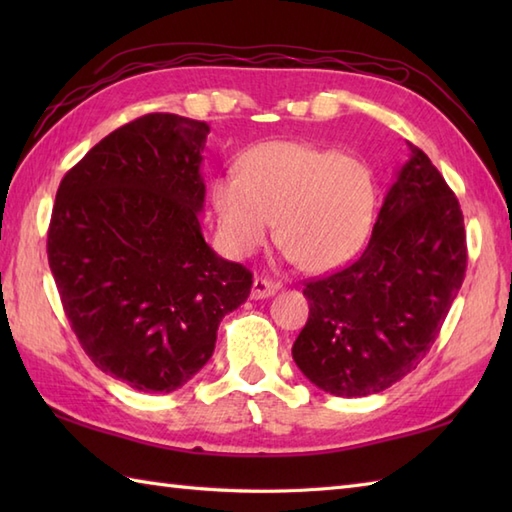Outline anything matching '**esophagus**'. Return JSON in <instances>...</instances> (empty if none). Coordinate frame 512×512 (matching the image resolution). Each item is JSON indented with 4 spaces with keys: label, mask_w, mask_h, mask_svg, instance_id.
Instances as JSON below:
<instances>
[{
    "label": "esophagus",
    "mask_w": 512,
    "mask_h": 512,
    "mask_svg": "<svg viewBox=\"0 0 512 512\" xmlns=\"http://www.w3.org/2000/svg\"><path fill=\"white\" fill-rule=\"evenodd\" d=\"M279 288H281V286L277 284V281L255 277L253 290H250V297H253V299H268V297H273Z\"/></svg>",
    "instance_id": "obj_1"
}]
</instances>
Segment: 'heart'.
I'll list each match as a JSON object with an SVG mask.
<instances>
[{
    "instance_id": "obj_1",
    "label": "heart",
    "mask_w": 512,
    "mask_h": 512,
    "mask_svg": "<svg viewBox=\"0 0 512 512\" xmlns=\"http://www.w3.org/2000/svg\"><path fill=\"white\" fill-rule=\"evenodd\" d=\"M213 209L228 253H255L273 231L308 273L343 266L363 246L376 206L374 173L361 158L273 140L246 151L237 173L213 182Z\"/></svg>"
}]
</instances>
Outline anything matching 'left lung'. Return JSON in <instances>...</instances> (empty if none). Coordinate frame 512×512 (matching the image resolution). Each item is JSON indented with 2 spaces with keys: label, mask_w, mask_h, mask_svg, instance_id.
I'll return each mask as SVG.
<instances>
[{
  "label": "left lung",
  "mask_w": 512,
  "mask_h": 512,
  "mask_svg": "<svg viewBox=\"0 0 512 512\" xmlns=\"http://www.w3.org/2000/svg\"><path fill=\"white\" fill-rule=\"evenodd\" d=\"M409 151L361 257L303 288L310 317L292 358L334 396L378 394L416 369L462 288L460 202L429 156Z\"/></svg>",
  "instance_id": "obj_1"
}]
</instances>
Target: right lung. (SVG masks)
<instances>
[{"label": "right lung", "instance_id": "right-lung-1", "mask_svg": "<svg viewBox=\"0 0 512 512\" xmlns=\"http://www.w3.org/2000/svg\"><path fill=\"white\" fill-rule=\"evenodd\" d=\"M209 132L178 114L140 116L65 173L52 206L48 264L65 317L92 363L138 391L169 394L198 374L253 286L204 242Z\"/></svg>", "mask_w": 512, "mask_h": 512}]
</instances>
